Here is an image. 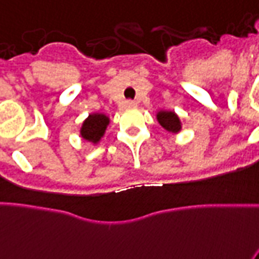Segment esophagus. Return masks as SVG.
I'll return each instance as SVG.
<instances>
[{
	"label": "esophagus",
	"instance_id": "1",
	"mask_svg": "<svg viewBox=\"0 0 259 259\" xmlns=\"http://www.w3.org/2000/svg\"><path fill=\"white\" fill-rule=\"evenodd\" d=\"M124 107H125V108H135L136 102L132 101V100H127V101L124 102Z\"/></svg>",
	"mask_w": 259,
	"mask_h": 259
}]
</instances>
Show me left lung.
I'll list each match as a JSON object with an SVG mask.
<instances>
[{"instance_id": "1", "label": "left lung", "mask_w": 259, "mask_h": 259, "mask_svg": "<svg viewBox=\"0 0 259 259\" xmlns=\"http://www.w3.org/2000/svg\"><path fill=\"white\" fill-rule=\"evenodd\" d=\"M158 121L161 124L162 127L165 128L166 131L169 132H178L181 130V123H180V119L178 116L174 113V112H167V111H162L157 115Z\"/></svg>"}]
</instances>
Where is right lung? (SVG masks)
<instances>
[{
    "mask_svg": "<svg viewBox=\"0 0 259 259\" xmlns=\"http://www.w3.org/2000/svg\"><path fill=\"white\" fill-rule=\"evenodd\" d=\"M109 124V119L102 113H94L89 115V117L85 120V123L81 128V135L83 139L97 143L101 139L104 132L107 130V125Z\"/></svg>",
    "mask_w": 259,
    "mask_h": 259,
    "instance_id": "1",
    "label": "right lung"
}]
</instances>
